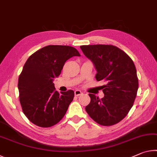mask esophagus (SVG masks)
I'll return each instance as SVG.
<instances>
[{
  "label": "esophagus",
  "mask_w": 157,
  "mask_h": 157,
  "mask_svg": "<svg viewBox=\"0 0 157 157\" xmlns=\"http://www.w3.org/2000/svg\"><path fill=\"white\" fill-rule=\"evenodd\" d=\"M81 94H82V92L79 91V90H76V91H75V95H76V96H78V95Z\"/></svg>",
  "instance_id": "obj_1"
}]
</instances>
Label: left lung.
<instances>
[{
	"label": "left lung",
	"mask_w": 157,
	"mask_h": 157,
	"mask_svg": "<svg viewBox=\"0 0 157 157\" xmlns=\"http://www.w3.org/2000/svg\"><path fill=\"white\" fill-rule=\"evenodd\" d=\"M85 56L94 63L97 81L104 80V98L89 94L91 102L85 107L97 123L111 126L119 123L131 109L139 89L136 69L132 59L112 45L81 46Z\"/></svg>",
	"instance_id": "obj_1"
}]
</instances>
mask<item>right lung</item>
<instances>
[{
	"label": "right lung",
	"mask_w": 157,
	"mask_h": 157,
	"mask_svg": "<svg viewBox=\"0 0 157 157\" xmlns=\"http://www.w3.org/2000/svg\"><path fill=\"white\" fill-rule=\"evenodd\" d=\"M74 56H80L75 48L50 45L26 61L18 78L19 100L23 113L36 125H55L67 111L75 93L68 90L59 94L53 80L60 75L66 61Z\"/></svg>",
	"instance_id": "1"
}]
</instances>
